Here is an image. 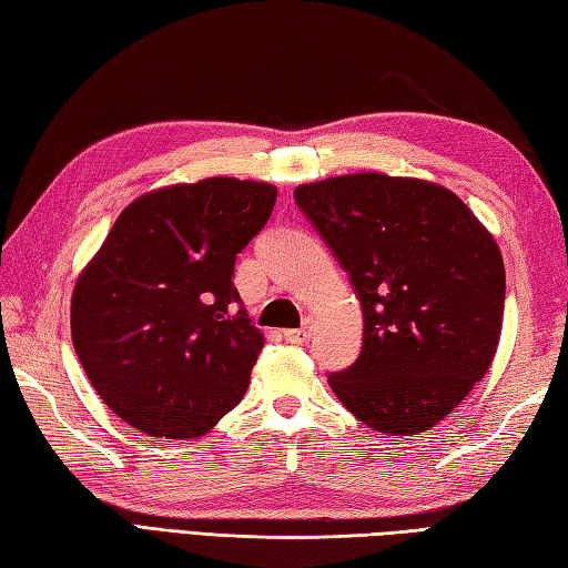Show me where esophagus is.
Returning <instances> with one entry per match:
<instances>
[{
  "mask_svg": "<svg viewBox=\"0 0 568 568\" xmlns=\"http://www.w3.org/2000/svg\"><path fill=\"white\" fill-rule=\"evenodd\" d=\"M283 336H285V342H293V344H305L310 336H312V327H310V320L305 322V327H300V329H285L283 332Z\"/></svg>",
  "mask_w": 568,
  "mask_h": 568,
  "instance_id": "obj_1",
  "label": "esophagus"
}]
</instances>
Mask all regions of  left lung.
I'll return each instance as SVG.
<instances>
[{
    "label": "left lung",
    "instance_id": "1",
    "mask_svg": "<svg viewBox=\"0 0 568 568\" xmlns=\"http://www.w3.org/2000/svg\"><path fill=\"white\" fill-rule=\"evenodd\" d=\"M295 204L348 273L364 346L329 373L348 413L385 434L425 432L486 376L500 342V248L452 190L383 173L300 185Z\"/></svg>",
    "mask_w": 568,
    "mask_h": 568
}]
</instances>
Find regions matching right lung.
Here are the masks:
<instances>
[{
  "mask_svg": "<svg viewBox=\"0 0 568 568\" xmlns=\"http://www.w3.org/2000/svg\"><path fill=\"white\" fill-rule=\"evenodd\" d=\"M268 183L207 178L119 214L72 293L70 329L92 388L151 437H202L244 397L263 348L234 263L268 222Z\"/></svg>",
  "mask_w": 568,
  "mask_h": 568,
  "instance_id": "1",
  "label": "right lung"
}]
</instances>
